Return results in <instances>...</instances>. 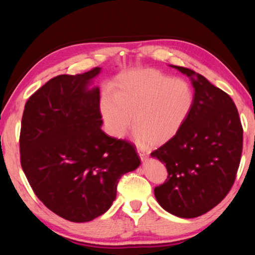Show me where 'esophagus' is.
<instances>
[{"instance_id": "1", "label": "esophagus", "mask_w": 255, "mask_h": 255, "mask_svg": "<svg viewBox=\"0 0 255 255\" xmlns=\"http://www.w3.org/2000/svg\"><path fill=\"white\" fill-rule=\"evenodd\" d=\"M138 154H139V157L141 159V162H146L148 159V155L145 154L144 152H139V150H138Z\"/></svg>"}]
</instances>
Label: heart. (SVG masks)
<instances>
[{
  "label": "heart",
  "instance_id": "heart-1",
  "mask_svg": "<svg viewBox=\"0 0 255 255\" xmlns=\"http://www.w3.org/2000/svg\"><path fill=\"white\" fill-rule=\"evenodd\" d=\"M195 93L187 81L155 70L120 75L101 102V115L111 136L122 138L131 125L138 144L159 146L178 135L191 114Z\"/></svg>",
  "mask_w": 255,
  "mask_h": 255
}]
</instances>
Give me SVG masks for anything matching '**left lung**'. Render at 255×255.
<instances>
[{"label":"left lung","mask_w":255,"mask_h":255,"mask_svg":"<svg viewBox=\"0 0 255 255\" xmlns=\"http://www.w3.org/2000/svg\"><path fill=\"white\" fill-rule=\"evenodd\" d=\"M169 66L191 81L195 103L178 135L150 154L165 164L169 173L154 195L167 213L195 218L217 206L234 183L243 128L227 93L195 71Z\"/></svg>","instance_id":"8db88e82"}]
</instances>
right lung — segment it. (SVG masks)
Wrapping results in <instances>:
<instances>
[{
    "label": "right lung",
    "instance_id": "obj_1",
    "mask_svg": "<svg viewBox=\"0 0 255 255\" xmlns=\"http://www.w3.org/2000/svg\"><path fill=\"white\" fill-rule=\"evenodd\" d=\"M101 67L58 75L29 98L20 132L21 166L47 208L74 223L110 208L125 173L140 165L133 145L102 131Z\"/></svg>",
    "mask_w": 255,
    "mask_h": 255
}]
</instances>
